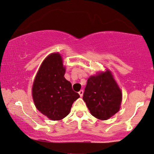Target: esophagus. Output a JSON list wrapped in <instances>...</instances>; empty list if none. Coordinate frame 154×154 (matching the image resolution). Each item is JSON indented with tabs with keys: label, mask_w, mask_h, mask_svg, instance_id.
<instances>
[{
	"label": "esophagus",
	"mask_w": 154,
	"mask_h": 154,
	"mask_svg": "<svg viewBox=\"0 0 154 154\" xmlns=\"http://www.w3.org/2000/svg\"><path fill=\"white\" fill-rule=\"evenodd\" d=\"M79 95L81 96V97H82V95H83V90H80V91H79Z\"/></svg>",
	"instance_id": "obj_1"
}]
</instances>
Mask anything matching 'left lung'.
I'll return each instance as SVG.
<instances>
[{
  "label": "left lung",
  "mask_w": 154,
  "mask_h": 154,
  "mask_svg": "<svg viewBox=\"0 0 154 154\" xmlns=\"http://www.w3.org/2000/svg\"><path fill=\"white\" fill-rule=\"evenodd\" d=\"M122 98L121 90L107 71L88 80L82 99L94 117L106 120L119 111Z\"/></svg>",
  "instance_id": "8db88e82"
}]
</instances>
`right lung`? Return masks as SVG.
Here are the masks:
<instances>
[{"instance_id":"right-lung-1","label":"right lung","mask_w":154,"mask_h":154,"mask_svg":"<svg viewBox=\"0 0 154 154\" xmlns=\"http://www.w3.org/2000/svg\"><path fill=\"white\" fill-rule=\"evenodd\" d=\"M65 69L59 53H53L42 62L32 86V98L37 110L51 120L69 115L80 95L64 77Z\"/></svg>"}]
</instances>
